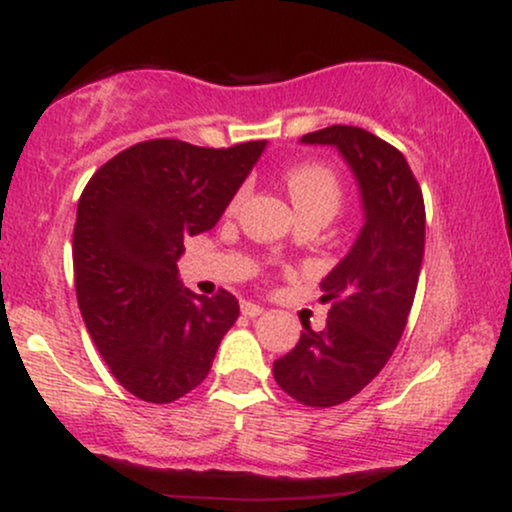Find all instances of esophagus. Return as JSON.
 I'll return each instance as SVG.
<instances>
[{"mask_svg": "<svg viewBox=\"0 0 512 512\" xmlns=\"http://www.w3.org/2000/svg\"><path fill=\"white\" fill-rule=\"evenodd\" d=\"M240 310H243V315H245V317H257V315H262V313H264L262 305L250 303V301H243V305H240Z\"/></svg>", "mask_w": 512, "mask_h": 512, "instance_id": "obj_1", "label": "esophagus"}]
</instances>
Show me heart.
<instances>
[{
    "label": "heart",
    "mask_w": 512,
    "mask_h": 512,
    "mask_svg": "<svg viewBox=\"0 0 512 512\" xmlns=\"http://www.w3.org/2000/svg\"><path fill=\"white\" fill-rule=\"evenodd\" d=\"M286 187H289V195L298 211L317 207V204H325V207L337 211L339 202H342V187H339L337 175L322 163H298V166L289 168Z\"/></svg>",
    "instance_id": "b5f03b06"
}]
</instances>
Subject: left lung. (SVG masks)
<instances>
[{"instance_id": "8db88e82", "label": "left lung", "mask_w": 512, "mask_h": 512, "mask_svg": "<svg viewBox=\"0 0 512 512\" xmlns=\"http://www.w3.org/2000/svg\"><path fill=\"white\" fill-rule=\"evenodd\" d=\"M301 142L344 156L366 223L320 284L322 303H332L325 330L303 322L298 344L274 361V380L296 402L334 407L358 395L402 339L424 260L426 209L407 158L366 129L332 125Z\"/></svg>"}]
</instances>
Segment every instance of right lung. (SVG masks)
Segmentation results:
<instances>
[{
    "mask_svg": "<svg viewBox=\"0 0 512 512\" xmlns=\"http://www.w3.org/2000/svg\"><path fill=\"white\" fill-rule=\"evenodd\" d=\"M264 146L151 139L110 158L81 192L76 301L110 373L144 402L168 404L195 390L238 320L233 293L182 289L178 260L182 240L216 226Z\"/></svg>",
    "mask_w": 512,
    "mask_h": 512,
    "instance_id": "right-lung-1",
    "label": "right lung"
}]
</instances>
